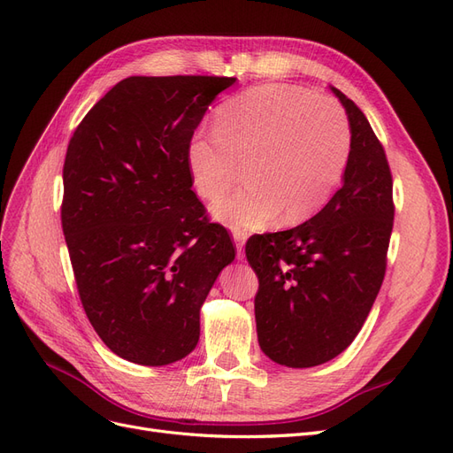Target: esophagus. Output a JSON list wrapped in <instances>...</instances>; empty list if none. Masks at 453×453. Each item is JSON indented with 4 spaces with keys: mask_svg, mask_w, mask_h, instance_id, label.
<instances>
[{
    "mask_svg": "<svg viewBox=\"0 0 453 453\" xmlns=\"http://www.w3.org/2000/svg\"><path fill=\"white\" fill-rule=\"evenodd\" d=\"M234 242H236V251H238V260H242L243 255V248H245V234L243 232H234Z\"/></svg>",
    "mask_w": 453,
    "mask_h": 453,
    "instance_id": "esophagus-1",
    "label": "esophagus"
}]
</instances>
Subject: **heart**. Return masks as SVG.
Segmentation results:
<instances>
[{
    "label": "heart",
    "mask_w": 453,
    "mask_h": 453,
    "mask_svg": "<svg viewBox=\"0 0 453 453\" xmlns=\"http://www.w3.org/2000/svg\"><path fill=\"white\" fill-rule=\"evenodd\" d=\"M351 153L349 120L334 100L293 85H260L223 104L213 130L187 145L196 193L217 200L238 181L245 187L213 205V217L236 232L265 228L281 215L303 223L331 200Z\"/></svg>",
    "instance_id": "obj_1"
}]
</instances>
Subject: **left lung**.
Returning <instances> with one entry per match:
<instances>
[{
  "instance_id": "left-lung-1",
  "label": "left lung",
  "mask_w": 453,
  "mask_h": 453,
  "mask_svg": "<svg viewBox=\"0 0 453 453\" xmlns=\"http://www.w3.org/2000/svg\"><path fill=\"white\" fill-rule=\"evenodd\" d=\"M331 90L351 128L342 187L306 223L245 243L258 278V346L289 368L331 361L359 334L386 273L393 230L386 150L361 109L338 88Z\"/></svg>"
}]
</instances>
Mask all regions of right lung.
I'll use <instances>...</instances> for the list:
<instances>
[{"mask_svg":"<svg viewBox=\"0 0 453 453\" xmlns=\"http://www.w3.org/2000/svg\"><path fill=\"white\" fill-rule=\"evenodd\" d=\"M234 77H128L73 132L64 162L62 228L81 303L119 357L164 366L193 351L200 308L234 260L210 223L187 145Z\"/></svg>","mask_w":453,"mask_h":453,"instance_id":"add662e5","label":"right lung"}]
</instances>
